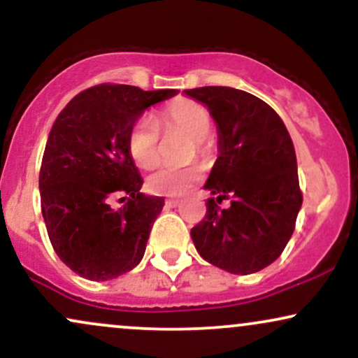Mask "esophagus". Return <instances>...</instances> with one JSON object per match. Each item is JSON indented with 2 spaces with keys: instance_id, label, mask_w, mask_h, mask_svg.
Returning a JSON list of instances; mask_svg holds the SVG:
<instances>
[{
  "instance_id": "esophagus-1",
  "label": "esophagus",
  "mask_w": 358,
  "mask_h": 358,
  "mask_svg": "<svg viewBox=\"0 0 358 358\" xmlns=\"http://www.w3.org/2000/svg\"><path fill=\"white\" fill-rule=\"evenodd\" d=\"M165 203L168 205V207H178V205H180V200H176V199H168Z\"/></svg>"
}]
</instances>
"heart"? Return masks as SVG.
<instances>
[{"instance_id":"1","label":"heart","mask_w":358,"mask_h":358,"mask_svg":"<svg viewBox=\"0 0 358 358\" xmlns=\"http://www.w3.org/2000/svg\"><path fill=\"white\" fill-rule=\"evenodd\" d=\"M165 133L178 131L188 136L190 145L187 156L207 158L212 151L208 133L212 129V114L200 102L190 99H176L159 109L155 116V122L150 119H139L131 126L127 134V151L131 159L139 168H151L159 158V131ZM200 168L188 166H159L146 178V188L155 195L176 196L182 195L199 182Z\"/></svg>"}]
</instances>
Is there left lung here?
<instances>
[{
	"mask_svg": "<svg viewBox=\"0 0 358 358\" xmlns=\"http://www.w3.org/2000/svg\"><path fill=\"white\" fill-rule=\"evenodd\" d=\"M210 110L219 158L205 188L207 213L192 229L205 261L232 274H252L285 250L303 203L296 153L278 113L245 90L208 85L185 90ZM222 199L231 207L220 209Z\"/></svg>",
	"mask_w": 358,
	"mask_h": 358,
	"instance_id": "obj_1",
	"label": "left lung"
}]
</instances>
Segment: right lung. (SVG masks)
<instances>
[{
    "instance_id": "right-lung-1",
    "label": "right lung",
    "mask_w": 358,
    "mask_h": 358,
    "mask_svg": "<svg viewBox=\"0 0 358 358\" xmlns=\"http://www.w3.org/2000/svg\"><path fill=\"white\" fill-rule=\"evenodd\" d=\"M175 89L99 84L62 109L40 168V202L57 256L79 276L108 281L136 268L165 199L143 195L127 134ZM122 196L117 211L110 202Z\"/></svg>"
}]
</instances>
